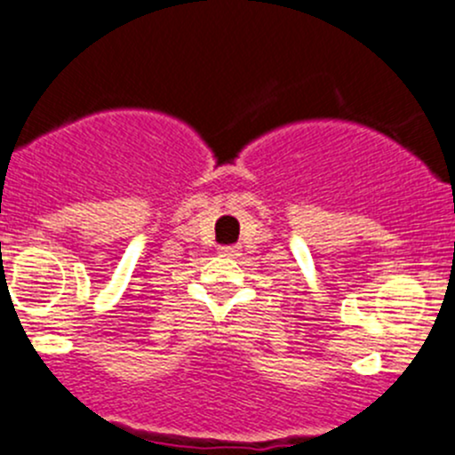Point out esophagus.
<instances>
[{"label": "esophagus", "instance_id": "esophagus-1", "mask_svg": "<svg viewBox=\"0 0 455 455\" xmlns=\"http://www.w3.org/2000/svg\"><path fill=\"white\" fill-rule=\"evenodd\" d=\"M238 254H241V247H238V245L221 247V256H229V259H236Z\"/></svg>", "mask_w": 455, "mask_h": 455}]
</instances>
